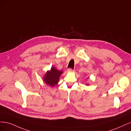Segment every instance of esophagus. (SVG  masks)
Instances as JSON below:
<instances>
[{
	"label": "esophagus",
	"mask_w": 131,
	"mask_h": 131,
	"mask_svg": "<svg viewBox=\"0 0 131 131\" xmlns=\"http://www.w3.org/2000/svg\"><path fill=\"white\" fill-rule=\"evenodd\" d=\"M68 72H74V70L71 69V68H69L68 69Z\"/></svg>",
	"instance_id": "34e87169"
}]
</instances>
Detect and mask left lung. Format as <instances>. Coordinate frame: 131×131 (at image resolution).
Masks as SVG:
<instances>
[{
	"label": "left lung",
	"mask_w": 131,
	"mask_h": 131,
	"mask_svg": "<svg viewBox=\"0 0 131 131\" xmlns=\"http://www.w3.org/2000/svg\"><path fill=\"white\" fill-rule=\"evenodd\" d=\"M86 85H88V84H86Z\"/></svg>",
	"instance_id": "obj_1"
}]
</instances>
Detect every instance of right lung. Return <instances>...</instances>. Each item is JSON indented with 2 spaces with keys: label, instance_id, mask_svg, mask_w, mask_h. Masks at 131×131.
Returning <instances> with one entry per match:
<instances>
[{
  "label": "right lung",
  "instance_id": "right-lung-1",
  "mask_svg": "<svg viewBox=\"0 0 131 131\" xmlns=\"http://www.w3.org/2000/svg\"><path fill=\"white\" fill-rule=\"evenodd\" d=\"M62 73V71L58 70L54 67H52L51 70L47 71L45 74L43 81L46 85L53 87L58 83L59 77Z\"/></svg>",
  "mask_w": 131,
  "mask_h": 131
}]
</instances>
